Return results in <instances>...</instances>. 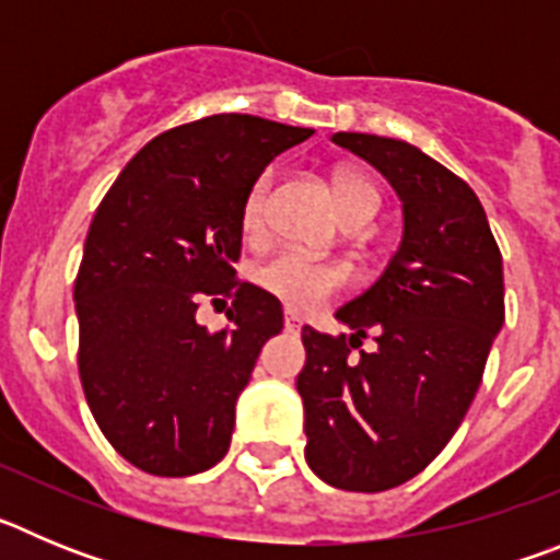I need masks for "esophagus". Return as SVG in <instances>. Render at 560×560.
Wrapping results in <instances>:
<instances>
[{
  "label": "esophagus",
  "mask_w": 560,
  "mask_h": 560,
  "mask_svg": "<svg viewBox=\"0 0 560 560\" xmlns=\"http://www.w3.org/2000/svg\"><path fill=\"white\" fill-rule=\"evenodd\" d=\"M283 325H285V330H300V328H303V323H300V316H296L294 311H285Z\"/></svg>",
  "instance_id": "esophagus-1"
}]
</instances>
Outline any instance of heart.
Wrapping results in <instances>:
<instances>
[{"label":"heart","mask_w":560,"mask_h":560,"mask_svg":"<svg viewBox=\"0 0 560 560\" xmlns=\"http://www.w3.org/2000/svg\"><path fill=\"white\" fill-rule=\"evenodd\" d=\"M271 176L264 173L252 182L241 207V230L246 237H257L266 224V199H269ZM336 201H339L341 221L348 226L368 230L381 212V190L373 179L361 173H341L336 179ZM255 283L280 303L294 311H308L325 303L341 285L348 283V269L339 260L314 257L296 249H280L255 266Z\"/></svg>","instance_id":"b5f03b06"}]
</instances>
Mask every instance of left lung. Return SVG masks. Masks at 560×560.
<instances>
[{
  "label": "left lung",
  "instance_id": "obj_1",
  "mask_svg": "<svg viewBox=\"0 0 560 560\" xmlns=\"http://www.w3.org/2000/svg\"><path fill=\"white\" fill-rule=\"evenodd\" d=\"M334 142L387 176L404 237L384 275L336 311L353 334L305 325L296 393L311 471L378 493L423 471L471 407L504 323L502 252L477 192L420 148L353 131ZM370 335L376 348L361 351Z\"/></svg>",
  "mask_w": 560,
  "mask_h": 560
}]
</instances>
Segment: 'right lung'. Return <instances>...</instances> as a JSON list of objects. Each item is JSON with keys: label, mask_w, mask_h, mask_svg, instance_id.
Masks as SVG:
<instances>
[{"label": "right lung", "mask_w": 560, "mask_h": 560, "mask_svg": "<svg viewBox=\"0 0 560 560\" xmlns=\"http://www.w3.org/2000/svg\"><path fill=\"white\" fill-rule=\"evenodd\" d=\"M314 128L212 114L153 137L89 226L75 277L78 370L114 452L153 477H190L230 448L235 400L283 330L269 291L235 280L241 207L277 153ZM232 299L231 325L195 311Z\"/></svg>", "instance_id": "1"}]
</instances>
